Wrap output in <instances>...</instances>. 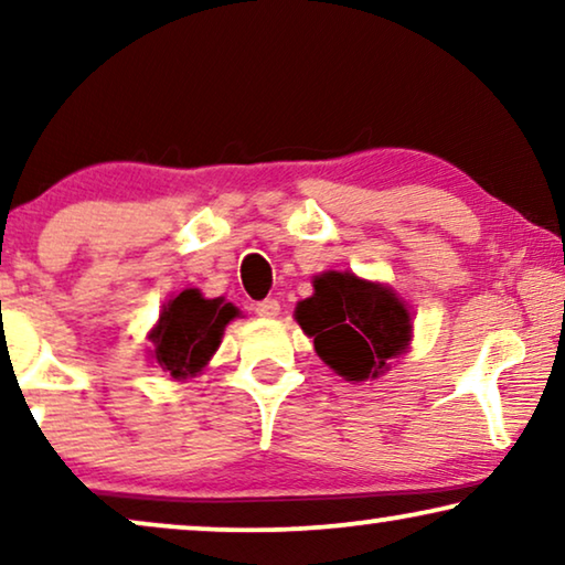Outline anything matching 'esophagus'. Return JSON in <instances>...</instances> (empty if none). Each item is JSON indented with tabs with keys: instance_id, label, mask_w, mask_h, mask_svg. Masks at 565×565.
<instances>
[{
	"instance_id": "esophagus-1",
	"label": "esophagus",
	"mask_w": 565,
	"mask_h": 565,
	"mask_svg": "<svg viewBox=\"0 0 565 565\" xmlns=\"http://www.w3.org/2000/svg\"><path fill=\"white\" fill-rule=\"evenodd\" d=\"M254 313L262 316V319H277V316H280V303H277L275 298L259 300V303L254 306Z\"/></svg>"
}]
</instances>
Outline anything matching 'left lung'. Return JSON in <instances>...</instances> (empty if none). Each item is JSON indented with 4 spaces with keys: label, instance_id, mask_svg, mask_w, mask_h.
Returning <instances> with one entry per match:
<instances>
[{
    "label": "left lung",
    "instance_id": "1",
    "mask_svg": "<svg viewBox=\"0 0 565 565\" xmlns=\"http://www.w3.org/2000/svg\"><path fill=\"white\" fill-rule=\"evenodd\" d=\"M296 321L316 354L354 383L383 375L412 342V313L393 288L334 269L313 277V296L296 306Z\"/></svg>",
    "mask_w": 565,
    "mask_h": 565
}]
</instances>
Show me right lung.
I'll return each mask as SVG.
<instances>
[{"label":"right lung","mask_w":565,"mask_h":565,"mask_svg":"<svg viewBox=\"0 0 565 565\" xmlns=\"http://www.w3.org/2000/svg\"><path fill=\"white\" fill-rule=\"evenodd\" d=\"M238 316V308L223 298H203L198 288L177 292L161 308L159 323L151 329V360L174 381L203 373L218 350L223 329Z\"/></svg>","instance_id":"1"}]
</instances>
